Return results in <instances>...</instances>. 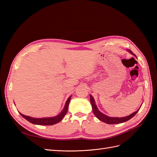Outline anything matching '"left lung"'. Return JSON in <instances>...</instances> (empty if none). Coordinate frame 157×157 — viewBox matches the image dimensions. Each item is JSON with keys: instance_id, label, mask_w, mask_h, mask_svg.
<instances>
[{"instance_id": "left-lung-1", "label": "left lung", "mask_w": 157, "mask_h": 157, "mask_svg": "<svg viewBox=\"0 0 157 157\" xmlns=\"http://www.w3.org/2000/svg\"><path fill=\"white\" fill-rule=\"evenodd\" d=\"M128 51L130 52V53L132 54L133 55H135V54H133V52L130 50H128ZM90 103H91V104H92V111H93V113L95 115V116H96L99 121H101L105 122V123H107V124H120V123L126 122L128 120H130V118H132L133 117H134L137 114V113L139 111L140 109V108L138 110H137L134 113H133L132 114H131V115L126 116V117H120V118H118V117H108L105 115H104L103 113H102L99 111L98 110V109L96 105V103H95V101H94V98L91 96V95H90Z\"/></svg>"}]
</instances>
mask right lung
<instances>
[{
    "label": "right lung",
    "instance_id": "right-lung-1",
    "mask_svg": "<svg viewBox=\"0 0 157 157\" xmlns=\"http://www.w3.org/2000/svg\"><path fill=\"white\" fill-rule=\"evenodd\" d=\"M71 96H70L67 99V100L65 103V107L62 110V111H61L58 115H57L56 117H46V118H33V117L23 115V114H21V113H20L23 118H25L27 121L30 122L31 123H32V124H37V125H53L59 122L61 120L63 119L64 116L66 115V113H67L68 111V107L71 100Z\"/></svg>",
    "mask_w": 157,
    "mask_h": 157
}]
</instances>
